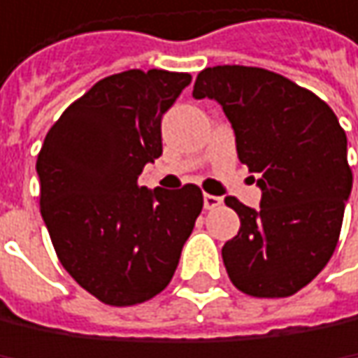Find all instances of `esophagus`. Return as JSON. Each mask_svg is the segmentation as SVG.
<instances>
[{
	"label": "esophagus",
	"instance_id": "esophagus-1",
	"mask_svg": "<svg viewBox=\"0 0 358 358\" xmlns=\"http://www.w3.org/2000/svg\"><path fill=\"white\" fill-rule=\"evenodd\" d=\"M221 204H223V198L204 194V208H206V210H213V208H217V206H221Z\"/></svg>",
	"mask_w": 358,
	"mask_h": 358
}]
</instances>
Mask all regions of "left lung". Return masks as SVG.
I'll return each mask as SVG.
<instances>
[{
  "mask_svg": "<svg viewBox=\"0 0 358 358\" xmlns=\"http://www.w3.org/2000/svg\"><path fill=\"white\" fill-rule=\"evenodd\" d=\"M194 97H210L229 118L240 162L261 175V208L225 204L240 231L223 246L231 283L255 298H285L329 263L352 189L346 133L334 110L289 79L257 66L204 69Z\"/></svg>",
  "mask_w": 358,
  "mask_h": 358,
  "instance_id": "obj_1",
  "label": "left lung"
}]
</instances>
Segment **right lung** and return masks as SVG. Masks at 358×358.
I'll list each match as a JSON object with an SVG mask.
<instances>
[{"mask_svg":"<svg viewBox=\"0 0 358 358\" xmlns=\"http://www.w3.org/2000/svg\"><path fill=\"white\" fill-rule=\"evenodd\" d=\"M187 73L124 71L97 81L48 131L37 156L41 217L71 277L110 306L160 294L175 275L204 198L198 185L148 189L162 154V114Z\"/></svg>","mask_w":358,"mask_h":358,"instance_id":"obj_1","label":"right lung"}]
</instances>
